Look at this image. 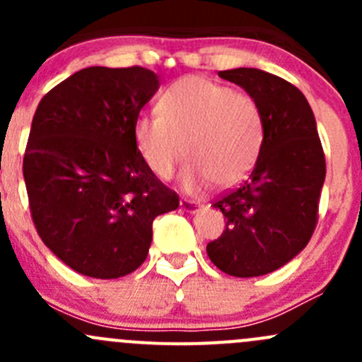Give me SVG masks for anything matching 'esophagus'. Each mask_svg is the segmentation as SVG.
I'll return each mask as SVG.
<instances>
[{
	"mask_svg": "<svg viewBox=\"0 0 362 362\" xmlns=\"http://www.w3.org/2000/svg\"><path fill=\"white\" fill-rule=\"evenodd\" d=\"M180 208L184 211H187V214H196V211L202 208V204L198 202H192V199H180Z\"/></svg>",
	"mask_w": 362,
	"mask_h": 362,
	"instance_id": "esophagus-1",
	"label": "esophagus"
}]
</instances>
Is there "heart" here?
Returning a JSON list of instances; mask_svg holds the SVG:
<instances>
[{"label": "heart", "instance_id": "heart-1", "mask_svg": "<svg viewBox=\"0 0 362 362\" xmlns=\"http://www.w3.org/2000/svg\"><path fill=\"white\" fill-rule=\"evenodd\" d=\"M159 113H140L133 122L138 156L154 177L170 180L185 156L182 175L187 191L211 184H240L254 168L262 147L264 124L257 101L204 76L171 83L160 96Z\"/></svg>", "mask_w": 362, "mask_h": 362}]
</instances>
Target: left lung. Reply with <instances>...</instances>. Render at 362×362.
<instances>
[{"instance_id":"8db88e82","label":"left lung","mask_w":362,"mask_h":362,"mask_svg":"<svg viewBox=\"0 0 362 362\" xmlns=\"http://www.w3.org/2000/svg\"><path fill=\"white\" fill-rule=\"evenodd\" d=\"M218 76L257 101L264 138L249 178L215 199L226 229L206 252L228 275L261 276L287 264L312 238L326 158L315 117L298 87L255 68L226 69Z\"/></svg>"}]
</instances>
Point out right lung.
I'll return each mask as SVG.
<instances>
[{"label": "right lung", "mask_w": 362, "mask_h": 362, "mask_svg": "<svg viewBox=\"0 0 362 362\" xmlns=\"http://www.w3.org/2000/svg\"><path fill=\"white\" fill-rule=\"evenodd\" d=\"M158 89L147 68L90 66L36 108L23 163L29 210L42 242L76 273L129 275L147 259L154 218L178 208L133 141Z\"/></svg>", "instance_id": "add662e5"}]
</instances>
